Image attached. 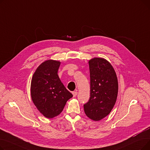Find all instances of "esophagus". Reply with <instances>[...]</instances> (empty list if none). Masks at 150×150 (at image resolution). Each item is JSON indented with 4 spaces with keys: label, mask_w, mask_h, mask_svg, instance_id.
<instances>
[{
    "label": "esophagus",
    "mask_w": 150,
    "mask_h": 150,
    "mask_svg": "<svg viewBox=\"0 0 150 150\" xmlns=\"http://www.w3.org/2000/svg\"><path fill=\"white\" fill-rule=\"evenodd\" d=\"M72 94H73V96H74V97H75L77 96L78 92H76V91H74V92H72Z\"/></svg>",
    "instance_id": "1"
}]
</instances>
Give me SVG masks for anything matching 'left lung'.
<instances>
[{
    "label": "left lung",
    "mask_w": 150,
    "mask_h": 150,
    "mask_svg": "<svg viewBox=\"0 0 150 150\" xmlns=\"http://www.w3.org/2000/svg\"><path fill=\"white\" fill-rule=\"evenodd\" d=\"M91 97L84 105V111L90 119L100 121L113 109L117 98L119 84L112 66L106 59L93 58L89 61Z\"/></svg>",
    "instance_id": "left-lung-1"
}]
</instances>
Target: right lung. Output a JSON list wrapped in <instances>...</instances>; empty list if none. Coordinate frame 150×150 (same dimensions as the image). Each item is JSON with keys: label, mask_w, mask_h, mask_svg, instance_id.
<instances>
[{"label": "right lung", "mask_w": 150, "mask_h": 150, "mask_svg": "<svg viewBox=\"0 0 150 150\" xmlns=\"http://www.w3.org/2000/svg\"><path fill=\"white\" fill-rule=\"evenodd\" d=\"M61 62L47 60L39 65L31 81V97L38 111L47 119L61 114L72 94L64 87L58 76Z\"/></svg>", "instance_id": "obj_1"}]
</instances>
